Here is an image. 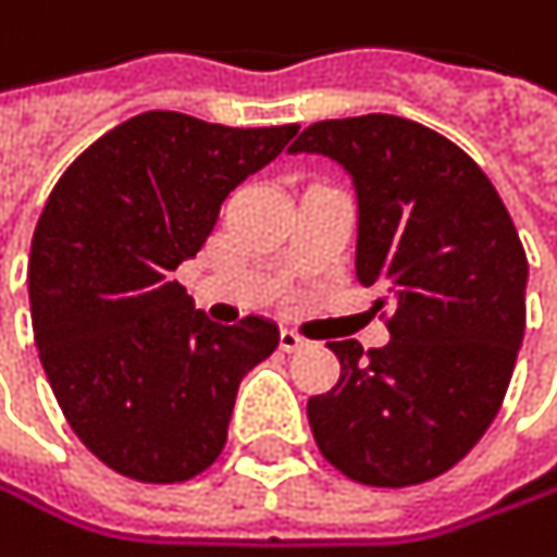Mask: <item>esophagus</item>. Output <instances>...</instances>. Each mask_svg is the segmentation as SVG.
Segmentation results:
<instances>
[{
    "label": "esophagus",
    "mask_w": 557,
    "mask_h": 557,
    "mask_svg": "<svg viewBox=\"0 0 557 557\" xmlns=\"http://www.w3.org/2000/svg\"><path fill=\"white\" fill-rule=\"evenodd\" d=\"M304 346H307V339H304L300 333L281 330V349H284V352H297V349H304Z\"/></svg>",
    "instance_id": "obj_1"
}]
</instances>
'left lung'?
Instances as JSON below:
<instances>
[{
    "label": "left lung",
    "instance_id": "1",
    "mask_svg": "<svg viewBox=\"0 0 557 557\" xmlns=\"http://www.w3.org/2000/svg\"><path fill=\"white\" fill-rule=\"evenodd\" d=\"M290 152H323L356 182V273L392 307V343H330L343 375L310 398L323 457L366 486L447 473L486 434L525 333L529 260L486 172L447 136L369 113L307 126Z\"/></svg>",
    "mask_w": 557,
    "mask_h": 557
}]
</instances>
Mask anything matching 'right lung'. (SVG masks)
Wrapping results in <instances>:
<instances>
[{
  "label": "right lung",
  "mask_w": 557,
  "mask_h": 557,
  "mask_svg": "<svg viewBox=\"0 0 557 557\" xmlns=\"http://www.w3.org/2000/svg\"><path fill=\"white\" fill-rule=\"evenodd\" d=\"M297 129L149 110L90 143L48 195L28 257L35 346L71 431L120 476L205 473L240 379L281 343L260 317L211 323L172 270Z\"/></svg>",
  "instance_id": "1"
}]
</instances>
